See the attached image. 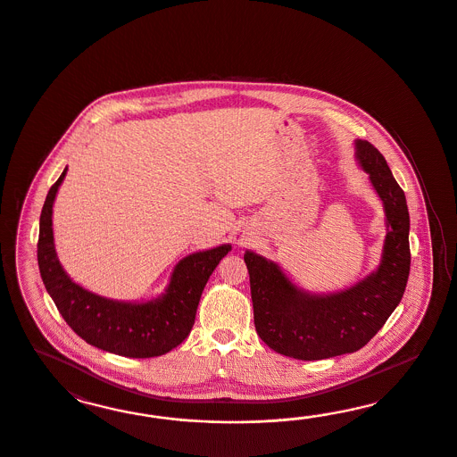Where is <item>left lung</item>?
<instances>
[{"mask_svg": "<svg viewBox=\"0 0 457 457\" xmlns=\"http://www.w3.org/2000/svg\"><path fill=\"white\" fill-rule=\"evenodd\" d=\"M357 157L384 201L388 233L380 268L350 290L313 296L296 290L278 264L246 251L254 327L278 353L321 360L357 352L378 332L402 300L411 271L409 209L387 161L367 140Z\"/></svg>", "mask_w": 457, "mask_h": 457, "instance_id": "left-lung-1", "label": "left lung"}]
</instances>
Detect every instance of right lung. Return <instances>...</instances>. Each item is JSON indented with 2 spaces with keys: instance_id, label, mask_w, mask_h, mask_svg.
Returning a JSON list of instances; mask_svg holds the SVG:
<instances>
[{
  "instance_id": "add662e5",
  "label": "right lung",
  "mask_w": 457,
  "mask_h": 457,
  "mask_svg": "<svg viewBox=\"0 0 457 457\" xmlns=\"http://www.w3.org/2000/svg\"><path fill=\"white\" fill-rule=\"evenodd\" d=\"M62 172L43 204L38 266L45 288L70 328L90 345L132 359L164 355L189 335L195 310L211 273L231 249L222 245L184 258L174 270L166 295L149 303H120L100 298L75 285L56 260L52 208Z\"/></svg>"
}]
</instances>
